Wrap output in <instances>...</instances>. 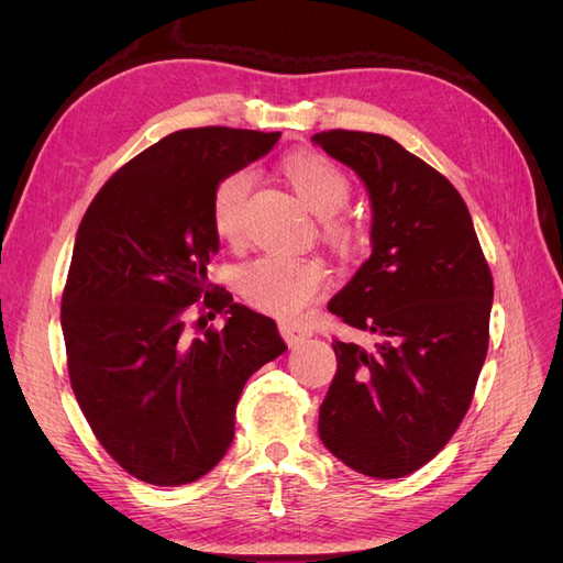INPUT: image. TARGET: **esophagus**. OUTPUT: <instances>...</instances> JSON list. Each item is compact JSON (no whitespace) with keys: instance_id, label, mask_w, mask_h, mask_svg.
<instances>
[{"instance_id":"1","label":"esophagus","mask_w":563,"mask_h":563,"mask_svg":"<svg viewBox=\"0 0 563 563\" xmlns=\"http://www.w3.org/2000/svg\"><path fill=\"white\" fill-rule=\"evenodd\" d=\"M279 331H282V335H284V340H286L288 345H298V343H302L305 338H310V331L305 329V327H300V323L282 321L279 323Z\"/></svg>"}]
</instances>
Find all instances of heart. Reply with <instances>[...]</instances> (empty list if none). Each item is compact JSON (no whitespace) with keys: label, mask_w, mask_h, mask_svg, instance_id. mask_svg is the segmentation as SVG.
Returning a JSON list of instances; mask_svg holds the SVG:
<instances>
[{"label":"heart","mask_w":563,"mask_h":563,"mask_svg":"<svg viewBox=\"0 0 563 563\" xmlns=\"http://www.w3.org/2000/svg\"><path fill=\"white\" fill-rule=\"evenodd\" d=\"M284 174L294 185L298 197L323 218L327 242L343 249L352 242V225L335 213L345 209L352 197L350 178L340 168L314 152H302L284 162ZM253 176L249 172H232L218 180L211 197V225L225 242L242 234L244 203L251 192ZM327 275L317 261L296 258L286 253H265L244 265L240 272V291L255 310L282 319L296 317L317 298Z\"/></svg>","instance_id":"b5f03b06"}]
</instances>
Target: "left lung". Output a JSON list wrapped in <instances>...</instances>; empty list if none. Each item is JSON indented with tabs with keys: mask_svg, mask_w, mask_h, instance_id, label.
<instances>
[{
	"mask_svg": "<svg viewBox=\"0 0 563 563\" xmlns=\"http://www.w3.org/2000/svg\"><path fill=\"white\" fill-rule=\"evenodd\" d=\"M312 141L354 168L373 207L371 258L329 312L378 335L333 340L338 371L319 408V437L338 460L399 479L449 444L488 352L493 277L463 197L397 141L321 131Z\"/></svg>",
	"mask_w": 563,
	"mask_h": 563,
	"instance_id": "1",
	"label": "left lung"
}]
</instances>
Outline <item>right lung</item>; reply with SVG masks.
Masks as SVG:
<instances>
[{"instance_id": "obj_1", "label": "right lung", "mask_w": 563, "mask_h": 563, "mask_svg": "<svg viewBox=\"0 0 563 563\" xmlns=\"http://www.w3.org/2000/svg\"><path fill=\"white\" fill-rule=\"evenodd\" d=\"M279 131L168 133L100 187L77 230L60 323L70 385L119 467L192 484L225 455L246 380L286 350L269 317L209 284L218 180L263 157ZM228 311L223 330L186 319Z\"/></svg>"}]
</instances>
